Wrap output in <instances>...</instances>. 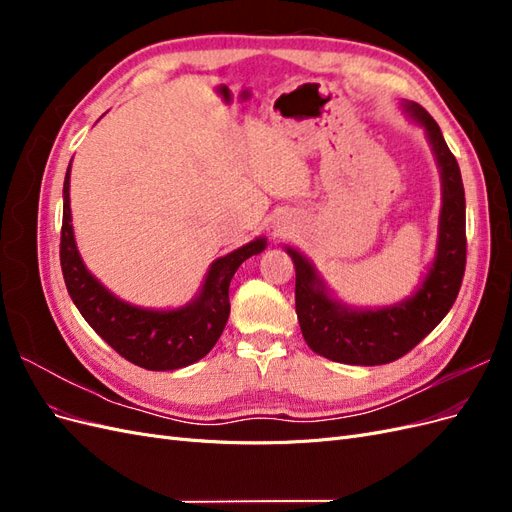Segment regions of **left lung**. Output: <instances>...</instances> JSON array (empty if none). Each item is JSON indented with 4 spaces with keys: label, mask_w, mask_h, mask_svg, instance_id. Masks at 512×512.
I'll return each mask as SVG.
<instances>
[{
    "label": "left lung",
    "mask_w": 512,
    "mask_h": 512,
    "mask_svg": "<svg viewBox=\"0 0 512 512\" xmlns=\"http://www.w3.org/2000/svg\"><path fill=\"white\" fill-rule=\"evenodd\" d=\"M401 106L425 128L440 168L442 209L436 258L412 297L380 309H352L331 297L312 262L294 247H286L297 271L294 305L301 333L307 346L329 361L384 365L401 359L448 314L466 271V194L459 164L425 108L416 102Z\"/></svg>",
    "instance_id": "8db88e82"
}]
</instances>
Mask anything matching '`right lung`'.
Wrapping results in <instances>:
<instances>
[{
  "mask_svg": "<svg viewBox=\"0 0 512 512\" xmlns=\"http://www.w3.org/2000/svg\"><path fill=\"white\" fill-rule=\"evenodd\" d=\"M267 239L258 237L211 262L198 297L177 309H147L121 301L108 292L83 265L76 250L70 213V166L64 181V222L59 260L66 288L76 309L104 342L123 359L149 369L170 371L188 367L218 342L230 314L228 286L232 275L250 256L260 254Z\"/></svg>",
  "mask_w": 512,
  "mask_h": 512,
  "instance_id": "add662e5",
  "label": "right lung"
}]
</instances>
